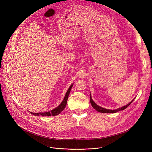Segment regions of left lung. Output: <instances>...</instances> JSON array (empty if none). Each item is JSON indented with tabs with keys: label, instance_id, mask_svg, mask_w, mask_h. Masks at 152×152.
I'll list each match as a JSON object with an SVG mask.
<instances>
[{
	"label": "left lung",
	"instance_id": "left-lung-1",
	"mask_svg": "<svg viewBox=\"0 0 152 152\" xmlns=\"http://www.w3.org/2000/svg\"><path fill=\"white\" fill-rule=\"evenodd\" d=\"M90 103L93 106V107L94 108V109H95L98 112H100V113H115L119 111H123L124 110H125L126 108H127L130 104H131V103L134 101V99L130 102L129 103H128L127 104H126V106H124L123 107H119L118 109H117V110H107V109H105V108H103V107H102L100 106H99V105H97L92 99L91 98V94H90Z\"/></svg>",
	"mask_w": 152,
	"mask_h": 152
}]
</instances>
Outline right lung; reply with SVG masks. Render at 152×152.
Returning a JSON list of instances; mask_svg holds the SVG:
<instances>
[{"mask_svg":"<svg viewBox=\"0 0 152 152\" xmlns=\"http://www.w3.org/2000/svg\"><path fill=\"white\" fill-rule=\"evenodd\" d=\"M73 86V84L70 85V86L69 87V88L68 89L66 96H65L64 100H62V102H61V103L57 106L56 107H55V109L51 110L50 111H48V112H46V113H31L32 114H33L34 115H42V116H50V115H57L58 114H60V113H61L64 110V108L66 107V104H67V102L68 100V97L70 94V92L71 91V89Z\"/></svg>","mask_w":152,"mask_h":152,"instance_id":"add662e5","label":"right lung"}]
</instances>
